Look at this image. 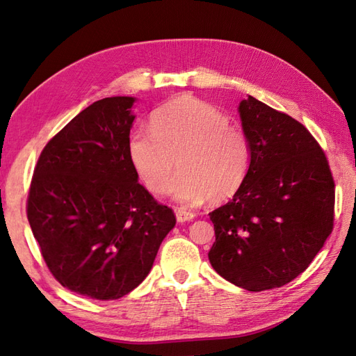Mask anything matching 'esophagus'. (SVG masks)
Segmentation results:
<instances>
[{
  "label": "esophagus",
  "mask_w": 356,
  "mask_h": 356,
  "mask_svg": "<svg viewBox=\"0 0 356 356\" xmlns=\"http://www.w3.org/2000/svg\"><path fill=\"white\" fill-rule=\"evenodd\" d=\"M176 217H177L179 223H185V222H191L195 216H194V213H190V211L179 208V209H176Z\"/></svg>",
  "instance_id": "1"
}]
</instances>
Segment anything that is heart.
<instances>
[{
  "mask_svg": "<svg viewBox=\"0 0 356 356\" xmlns=\"http://www.w3.org/2000/svg\"><path fill=\"white\" fill-rule=\"evenodd\" d=\"M149 128L130 134L128 154L153 194L171 191L177 166L182 174L174 193L185 205H199L208 197L223 202L243 185L251 143L214 105L194 97L174 99L153 113Z\"/></svg>",
  "mask_w": 356,
  "mask_h": 356,
  "instance_id": "heart-1",
  "label": "heart"
}]
</instances>
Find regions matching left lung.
Instances as JSON below:
<instances>
[{
	"label": "left lung",
	"instance_id": "left-lung-1",
	"mask_svg": "<svg viewBox=\"0 0 356 356\" xmlns=\"http://www.w3.org/2000/svg\"><path fill=\"white\" fill-rule=\"evenodd\" d=\"M238 111L251 165L234 199L209 213L208 257L225 280L260 292L292 282L318 254L334 229L335 182L303 124L252 96Z\"/></svg>",
	"mask_w": 356,
	"mask_h": 356
}]
</instances>
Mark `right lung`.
<instances>
[{"instance_id": "obj_1", "label": "right lung", "mask_w": 356, "mask_h": 356, "mask_svg": "<svg viewBox=\"0 0 356 356\" xmlns=\"http://www.w3.org/2000/svg\"><path fill=\"white\" fill-rule=\"evenodd\" d=\"M133 102L105 97L82 110L44 147L29 188L27 218L51 275L93 300L138 287L176 225L130 161Z\"/></svg>"}]
</instances>
